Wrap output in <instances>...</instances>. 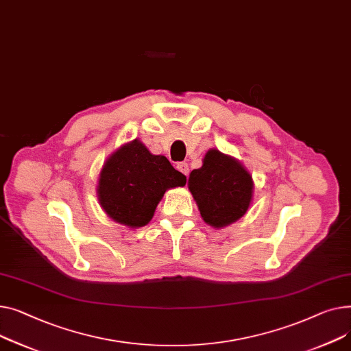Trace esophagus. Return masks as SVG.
<instances>
[{"mask_svg":"<svg viewBox=\"0 0 351 351\" xmlns=\"http://www.w3.org/2000/svg\"><path fill=\"white\" fill-rule=\"evenodd\" d=\"M177 169H178V171H181V173L185 174V176H189V173H190L189 164H187V162H178V164H177Z\"/></svg>","mask_w":351,"mask_h":351,"instance_id":"1","label":"esophagus"}]
</instances>
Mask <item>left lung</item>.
<instances>
[{
	"instance_id": "left-lung-1",
	"label": "left lung",
	"mask_w": 351,
	"mask_h": 351,
	"mask_svg": "<svg viewBox=\"0 0 351 351\" xmlns=\"http://www.w3.org/2000/svg\"><path fill=\"white\" fill-rule=\"evenodd\" d=\"M189 190L201 218L219 230L248 211L254 197V180L239 160L210 149L202 158V166L190 173Z\"/></svg>"
}]
</instances>
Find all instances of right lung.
Listing matches in <instances>:
<instances>
[{"instance_id": "add662e5", "label": "right lung", "mask_w": 351, "mask_h": 351, "mask_svg": "<svg viewBox=\"0 0 351 351\" xmlns=\"http://www.w3.org/2000/svg\"><path fill=\"white\" fill-rule=\"evenodd\" d=\"M185 181L166 157L152 154L134 138L108 157L96 193L109 218L129 228H140L152 221L164 193L185 185Z\"/></svg>"}]
</instances>
